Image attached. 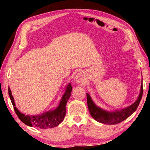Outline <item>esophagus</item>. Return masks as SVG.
I'll return each mask as SVG.
<instances>
[{
	"label": "esophagus",
	"instance_id": "obj_1",
	"mask_svg": "<svg viewBox=\"0 0 150 150\" xmlns=\"http://www.w3.org/2000/svg\"><path fill=\"white\" fill-rule=\"evenodd\" d=\"M85 80V75L84 73L82 72H79L75 75V82L76 84H80L82 83V82H84Z\"/></svg>",
	"mask_w": 150,
	"mask_h": 150
}]
</instances>
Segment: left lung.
<instances>
[{"mask_svg":"<svg viewBox=\"0 0 150 150\" xmlns=\"http://www.w3.org/2000/svg\"><path fill=\"white\" fill-rule=\"evenodd\" d=\"M143 93V88H142V80L141 83L140 92L138 97L133 104L130 105L128 107L118 108V109L113 110V111H106L94 104L92 101L90 95L87 93V106H88L89 113L94 120L99 122L101 123L108 125H115L119 123L120 122L128 118L129 116H131L138 107L141 99Z\"/></svg>","mask_w":150,"mask_h":150,"instance_id":"1","label":"left lung"}]
</instances>
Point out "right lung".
Masks as SVG:
<instances>
[{
  "instance_id": "1",
  "label": "right lung",
  "mask_w": 150,
  "mask_h": 150,
  "mask_svg": "<svg viewBox=\"0 0 150 150\" xmlns=\"http://www.w3.org/2000/svg\"><path fill=\"white\" fill-rule=\"evenodd\" d=\"M73 90L71 84L69 83L65 87V92L62 96L61 101H59L58 106L49 111L37 115H26L22 113L18 110L15 105L14 98L12 95L10 89H8V94L12 104H13L14 110L22 123H24L28 126L34 127L40 129L51 128L57 126L64 119L65 113H66V104L68 99L71 95V92Z\"/></svg>"
}]
</instances>
